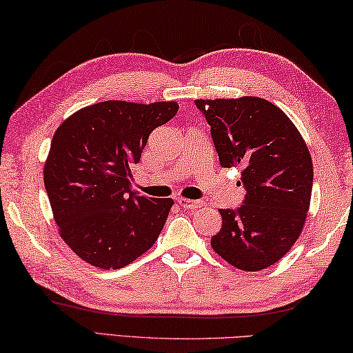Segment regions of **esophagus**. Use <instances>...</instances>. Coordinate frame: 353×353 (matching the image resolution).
<instances>
[{
    "instance_id": "1",
    "label": "esophagus",
    "mask_w": 353,
    "mask_h": 353,
    "mask_svg": "<svg viewBox=\"0 0 353 353\" xmlns=\"http://www.w3.org/2000/svg\"><path fill=\"white\" fill-rule=\"evenodd\" d=\"M178 205L183 208H188V210H195V208L203 206V201L200 200H190V199H178Z\"/></svg>"
}]
</instances>
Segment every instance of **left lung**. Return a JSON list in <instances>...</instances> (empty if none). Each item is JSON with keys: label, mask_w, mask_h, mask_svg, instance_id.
I'll use <instances>...</instances> for the list:
<instances>
[{"label": "left lung", "mask_w": 353, "mask_h": 353, "mask_svg": "<svg viewBox=\"0 0 353 353\" xmlns=\"http://www.w3.org/2000/svg\"><path fill=\"white\" fill-rule=\"evenodd\" d=\"M211 126L222 167H241L247 194L238 210H219L211 238L219 256L256 272L286 255L302 233L313 189V161L291 119L259 97L195 100Z\"/></svg>", "instance_id": "obj_1"}]
</instances>
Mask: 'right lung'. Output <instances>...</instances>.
I'll use <instances>...</instances> for the list:
<instances>
[{
    "instance_id": "1",
    "label": "right lung",
    "mask_w": 353,
    "mask_h": 353,
    "mask_svg": "<svg viewBox=\"0 0 353 353\" xmlns=\"http://www.w3.org/2000/svg\"><path fill=\"white\" fill-rule=\"evenodd\" d=\"M176 111V101L108 100L79 109L56 130L45 189L61 238L85 263L125 268L158 239L173 200L132 194L131 165L150 132Z\"/></svg>"
}]
</instances>
